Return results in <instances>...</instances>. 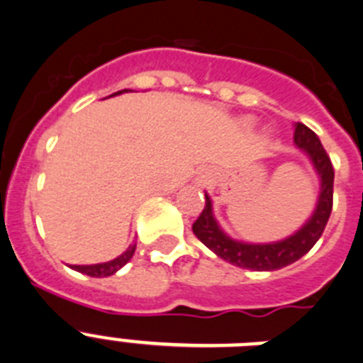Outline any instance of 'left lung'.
Returning a JSON list of instances; mask_svg holds the SVG:
<instances>
[{
  "label": "left lung",
  "mask_w": 363,
  "mask_h": 363,
  "mask_svg": "<svg viewBox=\"0 0 363 363\" xmlns=\"http://www.w3.org/2000/svg\"><path fill=\"white\" fill-rule=\"evenodd\" d=\"M294 143L300 149L309 154L311 162L314 163L320 178H322V192H320L316 211L301 227L296 234L284 242L265 243V245H252V243H242L229 238L223 230L218 227L213 216L209 196L205 194V207L196 221L192 223V233L196 238L209 247L214 255L223 258L233 265L242 269H252V271H277V269L287 267L293 262L300 259L301 256L313 249V245L323 234L329 216L333 211V185H335V169H333L331 158L322 147L318 136L306 127L298 123L294 129Z\"/></svg>",
  "instance_id": "8db88e82"
}]
</instances>
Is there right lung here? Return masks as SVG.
<instances>
[{
	"instance_id": "add662e5",
	"label": "right lung",
	"mask_w": 363,
	"mask_h": 363,
	"mask_svg": "<svg viewBox=\"0 0 363 363\" xmlns=\"http://www.w3.org/2000/svg\"><path fill=\"white\" fill-rule=\"evenodd\" d=\"M123 92V91H120ZM120 92H114V94H120ZM134 251H136V243L127 249L121 256H118L116 259H112V262H105V264H96V265H72L74 271L83 272L86 277H92V278H105V277H111L114 274L116 271H120L130 258H133Z\"/></svg>"
}]
</instances>
